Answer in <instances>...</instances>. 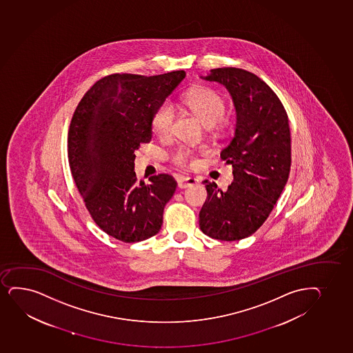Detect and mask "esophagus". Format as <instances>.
<instances>
[{
    "label": "esophagus",
    "mask_w": 353,
    "mask_h": 353,
    "mask_svg": "<svg viewBox=\"0 0 353 353\" xmlns=\"http://www.w3.org/2000/svg\"><path fill=\"white\" fill-rule=\"evenodd\" d=\"M178 181L179 188H187V187L193 186L199 183L198 179L192 178V176H178L176 179Z\"/></svg>",
    "instance_id": "esophagus-1"
}]
</instances>
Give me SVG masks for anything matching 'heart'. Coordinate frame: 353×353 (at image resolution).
<instances>
[{
  "label": "heart",
  "mask_w": 353,
  "mask_h": 353,
  "mask_svg": "<svg viewBox=\"0 0 353 353\" xmlns=\"http://www.w3.org/2000/svg\"><path fill=\"white\" fill-rule=\"evenodd\" d=\"M185 105L203 122L205 126L213 127L221 121L226 113V102L218 92L211 88H199L192 90L185 97ZM175 110L170 102L162 103L155 110L152 119V130L159 138L170 135L174 123ZM172 161L180 166H191L194 163V152L187 147L180 146L170 155Z\"/></svg>",
  "instance_id": "obj_1"
}]
</instances>
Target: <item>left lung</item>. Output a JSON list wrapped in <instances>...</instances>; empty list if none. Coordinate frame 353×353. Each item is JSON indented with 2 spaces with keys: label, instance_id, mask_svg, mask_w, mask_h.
Segmentation results:
<instances>
[{
  "label": "left lung",
  "instance_id": "left-lung-1",
  "mask_svg": "<svg viewBox=\"0 0 353 353\" xmlns=\"http://www.w3.org/2000/svg\"><path fill=\"white\" fill-rule=\"evenodd\" d=\"M201 79L226 87L234 103L236 125L234 137L220 154L233 167V183L221 191L216 183L203 181L207 199L199 213V226L213 239H243L268 219L288 183V114L270 85L248 70L212 69Z\"/></svg>",
  "mask_w": 353,
  "mask_h": 353
}]
</instances>
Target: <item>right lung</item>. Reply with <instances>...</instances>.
Instances as JSON below:
<instances>
[{
    "label": "right lung",
    "instance_id": "obj_1",
    "mask_svg": "<svg viewBox=\"0 0 353 353\" xmlns=\"http://www.w3.org/2000/svg\"><path fill=\"white\" fill-rule=\"evenodd\" d=\"M186 77L183 70L142 77L112 74L95 82L74 112L68 159L85 207L102 231L123 243L157 234L176 181L172 175L138 181L135 150L152 140L155 110Z\"/></svg>",
    "mask_w": 353,
    "mask_h": 353
}]
</instances>
